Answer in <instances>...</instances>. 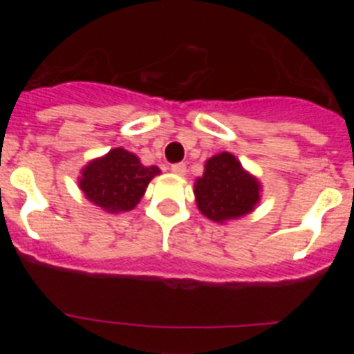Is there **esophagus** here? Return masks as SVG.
Here are the masks:
<instances>
[{"instance_id":"obj_1","label":"esophagus","mask_w":354,"mask_h":354,"mask_svg":"<svg viewBox=\"0 0 354 354\" xmlns=\"http://www.w3.org/2000/svg\"><path fill=\"white\" fill-rule=\"evenodd\" d=\"M171 171L175 175H184L186 174V165L184 162H175V165H171Z\"/></svg>"}]
</instances>
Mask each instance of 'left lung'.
Segmentation results:
<instances>
[{
  "mask_svg": "<svg viewBox=\"0 0 354 354\" xmlns=\"http://www.w3.org/2000/svg\"><path fill=\"white\" fill-rule=\"evenodd\" d=\"M198 211L216 223L236 220L255 209L261 183L241 167L236 156L221 152L205 161L204 175L195 183Z\"/></svg>",
  "mask_w": 354,
  "mask_h": 354,
  "instance_id": "obj_1",
  "label": "left lung"
}]
</instances>
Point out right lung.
<instances>
[{"instance_id":"right-lung-1","label":"right lung","mask_w":354,"mask_h":354,"mask_svg":"<svg viewBox=\"0 0 354 354\" xmlns=\"http://www.w3.org/2000/svg\"><path fill=\"white\" fill-rule=\"evenodd\" d=\"M158 167H143L138 156L126 149L109 150L81 170L80 187L84 196L106 212H126L136 207Z\"/></svg>"}]
</instances>
